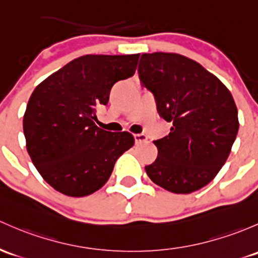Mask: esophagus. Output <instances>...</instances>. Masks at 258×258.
<instances>
[{
    "label": "esophagus",
    "instance_id": "obj_1",
    "mask_svg": "<svg viewBox=\"0 0 258 258\" xmlns=\"http://www.w3.org/2000/svg\"><path fill=\"white\" fill-rule=\"evenodd\" d=\"M147 140H148V137L146 136V135H143V134L135 135V142H136V145H141V143L146 142Z\"/></svg>",
    "mask_w": 258,
    "mask_h": 258
}]
</instances>
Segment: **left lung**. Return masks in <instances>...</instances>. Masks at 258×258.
I'll return each instance as SVG.
<instances>
[{
  "label": "left lung",
  "mask_w": 258,
  "mask_h": 258,
  "mask_svg": "<svg viewBox=\"0 0 258 258\" xmlns=\"http://www.w3.org/2000/svg\"><path fill=\"white\" fill-rule=\"evenodd\" d=\"M138 75L159 116L173 123L168 136L154 141L158 157L146 173L172 193L199 190L231 152L238 131L234 97L215 75L179 54H142Z\"/></svg>",
  "instance_id": "1"
}]
</instances>
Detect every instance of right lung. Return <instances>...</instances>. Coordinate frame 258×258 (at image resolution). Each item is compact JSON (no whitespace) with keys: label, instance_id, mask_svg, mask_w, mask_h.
<instances>
[{"label":"right lung","instance_id":"right-lung-1","mask_svg":"<svg viewBox=\"0 0 258 258\" xmlns=\"http://www.w3.org/2000/svg\"><path fill=\"white\" fill-rule=\"evenodd\" d=\"M140 54L84 55L34 89L23 117L27 151L43 179L68 197H85L108 180L113 165L134 146L128 132L99 128L96 107L113 84L131 78Z\"/></svg>","mask_w":258,"mask_h":258}]
</instances>
